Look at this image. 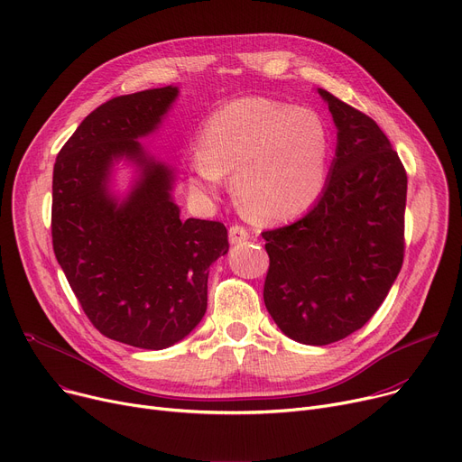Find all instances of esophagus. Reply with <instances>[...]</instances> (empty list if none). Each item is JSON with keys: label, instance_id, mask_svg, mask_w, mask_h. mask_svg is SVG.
<instances>
[{"label": "esophagus", "instance_id": "esophagus-1", "mask_svg": "<svg viewBox=\"0 0 462 462\" xmlns=\"http://www.w3.org/2000/svg\"><path fill=\"white\" fill-rule=\"evenodd\" d=\"M228 237H230V243H232V245H239V243L247 241V239L251 237V234H249V230L245 228V226L234 225V226H230V230H228Z\"/></svg>", "mask_w": 462, "mask_h": 462}]
</instances>
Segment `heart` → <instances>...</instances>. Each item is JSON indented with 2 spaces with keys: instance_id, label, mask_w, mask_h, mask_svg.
I'll return each instance as SVG.
<instances>
[{
  "instance_id": "heart-1",
  "label": "heart",
  "mask_w": 462,
  "mask_h": 462,
  "mask_svg": "<svg viewBox=\"0 0 462 462\" xmlns=\"http://www.w3.org/2000/svg\"><path fill=\"white\" fill-rule=\"evenodd\" d=\"M189 160V188L217 197L225 174L245 213L262 223L300 215L319 197L330 137L318 113L267 98H237L215 111Z\"/></svg>"
}]
</instances>
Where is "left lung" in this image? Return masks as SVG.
<instances>
[{
	"label": "left lung",
	"mask_w": 462,
	"mask_h": 462,
	"mask_svg": "<svg viewBox=\"0 0 462 462\" xmlns=\"http://www.w3.org/2000/svg\"><path fill=\"white\" fill-rule=\"evenodd\" d=\"M337 130L325 188L299 221L262 234L265 309L291 340L327 346L362 328L403 265L407 172L377 122L318 88Z\"/></svg>",
	"instance_id": "1"
}]
</instances>
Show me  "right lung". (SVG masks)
<instances>
[{
    "mask_svg": "<svg viewBox=\"0 0 462 462\" xmlns=\"http://www.w3.org/2000/svg\"><path fill=\"white\" fill-rule=\"evenodd\" d=\"M178 92L167 85L102 104L53 165V253L83 312L111 340L152 351L200 323L209 265L228 253L223 223L181 221L174 169L139 143L162 126ZM122 159L138 178L118 198L110 178Z\"/></svg>",
    "mask_w": 462,
    "mask_h": 462,
    "instance_id": "1",
    "label": "right lung"
}]
</instances>
